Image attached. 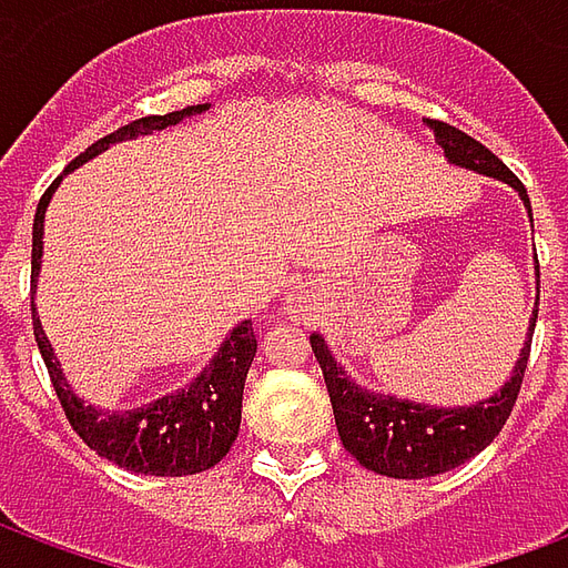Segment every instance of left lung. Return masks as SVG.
I'll list each match as a JSON object with an SVG mask.
<instances>
[{
    "label": "left lung",
    "instance_id": "1",
    "mask_svg": "<svg viewBox=\"0 0 568 568\" xmlns=\"http://www.w3.org/2000/svg\"><path fill=\"white\" fill-rule=\"evenodd\" d=\"M428 130L435 133V142L444 149V158L453 166H463L471 173L489 175L496 182H505L517 191L529 210V194L520 185V179L505 166V163L484 149L480 142L465 136L463 130L450 128L444 121H426ZM538 320V258H536V307L529 316L524 349L514 362V371L499 389L480 402L456 407L426 405V402H410L393 393H374L368 386H358L344 365L334 358L322 334H310V346L316 353L322 377L328 386V398L334 407V423L344 447L365 465L368 471L386 477H402V480H419V477H435L450 471L456 465L468 463L475 453L487 447L511 417V407L524 383L526 358L532 346V332Z\"/></svg>",
    "mask_w": 568,
    "mask_h": 568
}]
</instances>
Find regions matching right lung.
I'll use <instances>...</instances> for the list:
<instances>
[{
  "mask_svg": "<svg viewBox=\"0 0 568 568\" xmlns=\"http://www.w3.org/2000/svg\"><path fill=\"white\" fill-rule=\"evenodd\" d=\"M206 109H210V103L187 105L182 112L140 118L133 124H124L115 133L93 142L91 149L81 151L79 158L67 166V173L79 170L81 163L93 161L97 154H103L115 142L151 136L154 130L173 128L179 121L200 115ZM63 175L44 191V197L39 200V210H36V222H32V288L39 285V271H42L44 212L54 197L57 185L63 182ZM32 332H36V344H39V353L44 358V368L54 383L57 398L67 410V419L79 432V438L109 463L136 471V475L182 477L206 471L215 463H222L224 453L231 450L236 432H240L246 374L252 368L255 349H258L252 320H243L234 332L224 337L219 353L210 358V365L200 371L194 381L185 383L175 393L154 398L149 405L133 407V410H105V407L88 405L81 395H75L67 374L60 368V358L54 356V346L44 334L42 320L36 316V301H32Z\"/></svg>",
  "mask_w": 568,
  "mask_h": 568,
  "instance_id": "1",
  "label": "right lung"
}]
</instances>
